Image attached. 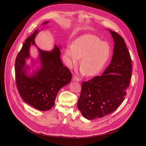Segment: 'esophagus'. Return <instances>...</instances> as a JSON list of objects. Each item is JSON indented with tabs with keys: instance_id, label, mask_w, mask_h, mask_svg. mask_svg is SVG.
Here are the masks:
<instances>
[{
	"instance_id": "1",
	"label": "esophagus",
	"mask_w": 146,
	"mask_h": 146,
	"mask_svg": "<svg viewBox=\"0 0 146 146\" xmlns=\"http://www.w3.org/2000/svg\"><path fill=\"white\" fill-rule=\"evenodd\" d=\"M72 80L73 81H80V79L79 78H78V77H76V76H73V78H72Z\"/></svg>"
}]
</instances>
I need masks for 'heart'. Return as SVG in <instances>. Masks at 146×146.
I'll use <instances>...</instances> for the list:
<instances>
[{
    "instance_id": "1",
    "label": "heart",
    "mask_w": 146,
    "mask_h": 146,
    "mask_svg": "<svg viewBox=\"0 0 146 146\" xmlns=\"http://www.w3.org/2000/svg\"><path fill=\"white\" fill-rule=\"evenodd\" d=\"M111 51L110 45L96 35L80 36L66 49L68 66L70 67L76 66L79 58H82L80 68L82 73L88 76H95L102 70Z\"/></svg>"
}]
</instances>
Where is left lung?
<instances>
[{
  "mask_svg": "<svg viewBox=\"0 0 146 146\" xmlns=\"http://www.w3.org/2000/svg\"><path fill=\"white\" fill-rule=\"evenodd\" d=\"M114 40L111 64L102 75L83 82L78 107L82 115L88 119L108 115L124 101L131 77L132 64L124 40L110 31Z\"/></svg>",
  "mask_w": 146,
  "mask_h": 146,
  "instance_id": "left-lung-1",
  "label": "left lung"
}]
</instances>
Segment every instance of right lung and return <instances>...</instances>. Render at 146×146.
Instances as JSON below:
<instances>
[{
    "mask_svg": "<svg viewBox=\"0 0 146 146\" xmlns=\"http://www.w3.org/2000/svg\"><path fill=\"white\" fill-rule=\"evenodd\" d=\"M38 33L37 29L27 38L18 54L15 64V80L23 100L38 110L45 111L54 105L58 91L70 82L72 74L61 62L60 50L56 45L50 52L39 49L41 68L31 77L27 76L25 60L29 56L31 44L35 45L34 40Z\"/></svg>",
    "mask_w": 146,
    "mask_h": 146,
    "instance_id": "obj_1",
    "label": "right lung"
}]
</instances>
